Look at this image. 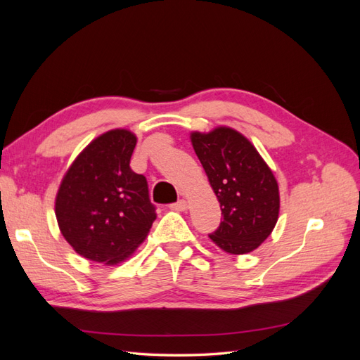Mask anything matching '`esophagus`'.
<instances>
[{
  "label": "esophagus",
  "instance_id": "esophagus-1",
  "mask_svg": "<svg viewBox=\"0 0 360 360\" xmlns=\"http://www.w3.org/2000/svg\"><path fill=\"white\" fill-rule=\"evenodd\" d=\"M169 207H171V210H176V212H184V210L188 209V202L184 201V200H179L177 202L171 204Z\"/></svg>",
  "mask_w": 360,
  "mask_h": 360
}]
</instances>
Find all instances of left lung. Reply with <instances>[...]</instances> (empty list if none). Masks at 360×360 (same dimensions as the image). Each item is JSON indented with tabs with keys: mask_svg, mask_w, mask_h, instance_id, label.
I'll use <instances>...</instances> for the list:
<instances>
[{
	"mask_svg": "<svg viewBox=\"0 0 360 360\" xmlns=\"http://www.w3.org/2000/svg\"><path fill=\"white\" fill-rule=\"evenodd\" d=\"M192 146L221 204L222 221L209 237L228 254L257 249L279 214L278 183L257 148L230 127L191 135Z\"/></svg>",
	"mask_w": 360,
	"mask_h": 360,
	"instance_id": "1",
	"label": "left lung"
}]
</instances>
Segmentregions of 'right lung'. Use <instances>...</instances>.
Wrapping results in <instances>:
<instances>
[{"mask_svg": "<svg viewBox=\"0 0 360 360\" xmlns=\"http://www.w3.org/2000/svg\"><path fill=\"white\" fill-rule=\"evenodd\" d=\"M136 136L110 130L85 147L56 200L61 234L86 259L117 264L144 242L156 219L147 179L130 169Z\"/></svg>", "mask_w": 360, "mask_h": 360, "instance_id": "1", "label": "right lung"}]
</instances>
